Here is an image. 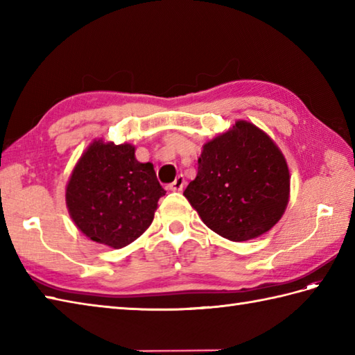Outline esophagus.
<instances>
[{
	"label": "esophagus",
	"instance_id": "1",
	"mask_svg": "<svg viewBox=\"0 0 355 355\" xmlns=\"http://www.w3.org/2000/svg\"><path fill=\"white\" fill-rule=\"evenodd\" d=\"M184 184H186V180H184V177L182 175V173H180V175H177V178L173 180V183H171L169 184V189L171 191H183V187H184Z\"/></svg>",
	"mask_w": 355,
	"mask_h": 355
}]
</instances>
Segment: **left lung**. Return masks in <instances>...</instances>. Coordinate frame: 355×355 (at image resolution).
I'll list each match as a JSON object with an SVG mask.
<instances>
[{"label": "left lung", "mask_w": 355, "mask_h": 355, "mask_svg": "<svg viewBox=\"0 0 355 355\" xmlns=\"http://www.w3.org/2000/svg\"><path fill=\"white\" fill-rule=\"evenodd\" d=\"M184 197L210 230L235 243L261 236L281 220L290 172L281 149L253 123L238 120L202 146Z\"/></svg>", "instance_id": "obj_1"}]
</instances>
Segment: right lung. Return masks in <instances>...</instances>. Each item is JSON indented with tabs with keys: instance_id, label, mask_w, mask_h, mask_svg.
Segmentation results:
<instances>
[{
	"instance_id": "obj_1",
	"label": "right lung",
	"mask_w": 355,
	"mask_h": 355,
	"mask_svg": "<svg viewBox=\"0 0 355 355\" xmlns=\"http://www.w3.org/2000/svg\"><path fill=\"white\" fill-rule=\"evenodd\" d=\"M164 193L154 166L140 163L132 145L94 140L74 166L65 201L87 238L122 248L149 227Z\"/></svg>"
}]
</instances>
